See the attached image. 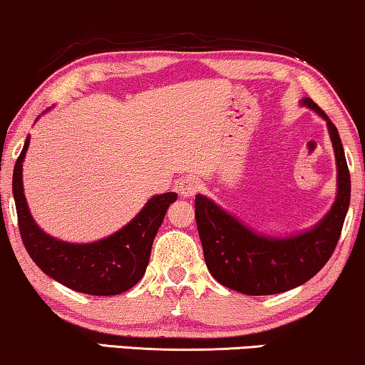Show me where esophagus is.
<instances>
[{
    "mask_svg": "<svg viewBox=\"0 0 365 365\" xmlns=\"http://www.w3.org/2000/svg\"><path fill=\"white\" fill-rule=\"evenodd\" d=\"M198 190H200V182L195 177H187L178 183V193L185 198L193 197Z\"/></svg>",
    "mask_w": 365,
    "mask_h": 365,
    "instance_id": "esophagus-1",
    "label": "esophagus"
}]
</instances>
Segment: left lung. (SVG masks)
<instances>
[{"instance_id":"obj_1","label":"left lung","mask_w":365,"mask_h":365,"mask_svg":"<svg viewBox=\"0 0 365 365\" xmlns=\"http://www.w3.org/2000/svg\"><path fill=\"white\" fill-rule=\"evenodd\" d=\"M299 104L327 123L335 153V202L315 225L284 237L269 236L249 227L212 198L195 195L197 229L210 274L251 297L283 293L312 279L330 259L350 205V173L335 124L310 98Z\"/></svg>"}]
</instances>
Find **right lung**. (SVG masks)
<instances>
[{"mask_svg": "<svg viewBox=\"0 0 365 365\" xmlns=\"http://www.w3.org/2000/svg\"><path fill=\"white\" fill-rule=\"evenodd\" d=\"M38 119V118H36ZM30 146V136L13 170L18 227L25 249L45 274L73 292L110 297L133 288L145 274L151 246L170 204L177 193L153 195L129 222L110 236L94 242H67L45 232L35 222L23 190V161Z\"/></svg>", "mask_w": 365, "mask_h": 365, "instance_id": "right-lung-1", "label": "right lung"}]
</instances>
